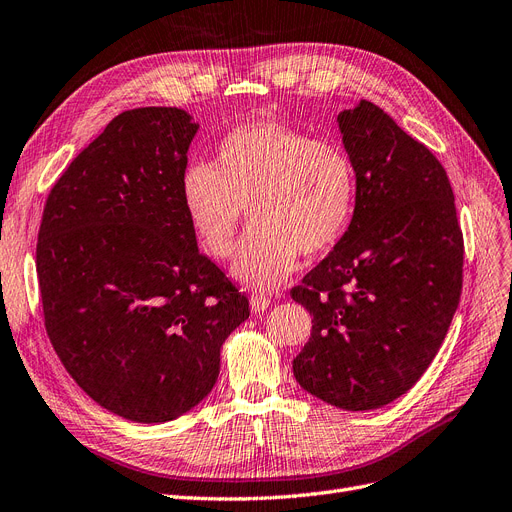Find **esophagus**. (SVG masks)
Wrapping results in <instances>:
<instances>
[{"mask_svg":"<svg viewBox=\"0 0 512 512\" xmlns=\"http://www.w3.org/2000/svg\"><path fill=\"white\" fill-rule=\"evenodd\" d=\"M269 305H271V298L262 296V294H256V296H252V298H250V309H252L254 313L267 311V309H269Z\"/></svg>","mask_w":512,"mask_h":512,"instance_id":"obj_1","label":"esophagus"}]
</instances>
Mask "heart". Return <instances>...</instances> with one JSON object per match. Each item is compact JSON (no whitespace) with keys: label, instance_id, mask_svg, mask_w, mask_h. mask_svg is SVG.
<instances>
[{"label":"heart","instance_id":"obj_1","mask_svg":"<svg viewBox=\"0 0 512 512\" xmlns=\"http://www.w3.org/2000/svg\"><path fill=\"white\" fill-rule=\"evenodd\" d=\"M184 218L201 248L228 258L235 250L243 209L245 237L233 273L252 288H277L298 264L337 245L354 220L356 167L334 142L313 139L273 120L228 131L211 165L184 171Z\"/></svg>","mask_w":512,"mask_h":512}]
</instances>
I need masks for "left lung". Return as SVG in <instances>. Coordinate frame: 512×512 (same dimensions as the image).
Masks as SVG:
<instances>
[{
	"instance_id": "left-lung-1",
	"label": "left lung",
	"mask_w": 512,
	"mask_h": 512,
	"mask_svg": "<svg viewBox=\"0 0 512 512\" xmlns=\"http://www.w3.org/2000/svg\"><path fill=\"white\" fill-rule=\"evenodd\" d=\"M358 203L343 239L292 288L313 317L292 362L305 392L373 411L426 373L460 303L464 239L438 158L362 99L337 116Z\"/></svg>"
}]
</instances>
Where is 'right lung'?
<instances>
[{
  "label": "right lung",
  "mask_w": 512,
  "mask_h": 512,
  "mask_svg": "<svg viewBox=\"0 0 512 512\" xmlns=\"http://www.w3.org/2000/svg\"><path fill=\"white\" fill-rule=\"evenodd\" d=\"M199 122L118 114L52 186L38 235L48 339L103 409L165 424L195 409L250 303L203 256L180 203Z\"/></svg>",
  "instance_id": "1"
}]
</instances>
